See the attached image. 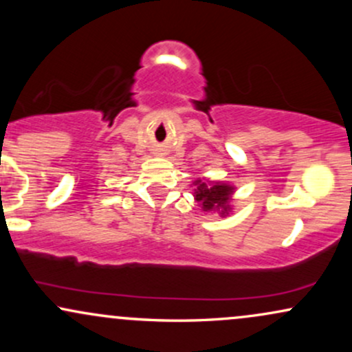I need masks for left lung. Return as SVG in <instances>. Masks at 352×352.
Listing matches in <instances>:
<instances>
[{"label":"left lung","mask_w":352,"mask_h":352,"mask_svg":"<svg viewBox=\"0 0 352 352\" xmlns=\"http://www.w3.org/2000/svg\"><path fill=\"white\" fill-rule=\"evenodd\" d=\"M193 199H195L201 212L205 213H220L221 217H228L232 212L233 193L235 185L227 182H215L210 179H195L192 182Z\"/></svg>","instance_id":"8db88e82"}]
</instances>
